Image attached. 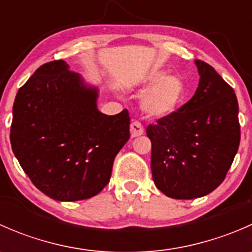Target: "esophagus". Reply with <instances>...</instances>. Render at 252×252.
Returning a JSON list of instances; mask_svg holds the SVG:
<instances>
[{"mask_svg":"<svg viewBox=\"0 0 252 252\" xmlns=\"http://www.w3.org/2000/svg\"><path fill=\"white\" fill-rule=\"evenodd\" d=\"M144 134V128L138 121L131 122L130 124V135L131 138H136V136H140Z\"/></svg>","mask_w":252,"mask_h":252,"instance_id":"1","label":"esophagus"}]
</instances>
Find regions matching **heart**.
<instances>
[{
  "label": "heart",
  "mask_w": 252,
  "mask_h": 252,
  "mask_svg": "<svg viewBox=\"0 0 252 252\" xmlns=\"http://www.w3.org/2000/svg\"><path fill=\"white\" fill-rule=\"evenodd\" d=\"M149 86L142 95L141 110L154 118H166L178 111L185 96V84L177 75H166L162 70H154L144 79Z\"/></svg>",
  "instance_id": "b5f03b06"
}]
</instances>
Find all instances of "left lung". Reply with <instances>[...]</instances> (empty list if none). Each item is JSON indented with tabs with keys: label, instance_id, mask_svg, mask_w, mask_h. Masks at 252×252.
I'll use <instances>...</instances> for the list:
<instances>
[{
	"label": "left lung",
	"instance_id": "left-lung-1",
	"mask_svg": "<svg viewBox=\"0 0 252 252\" xmlns=\"http://www.w3.org/2000/svg\"><path fill=\"white\" fill-rule=\"evenodd\" d=\"M195 95L175 113L150 124L151 172L157 189L168 197L205 196L224 180L240 142L234 90L202 61Z\"/></svg>",
	"mask_w": 252,
	"mask_h": 252
}]
</instances>
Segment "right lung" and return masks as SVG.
Wrapping results in <instances>:
<instances>
[{"label":"right lung","instance_id":"obj_1","mask_svg":"<svg viewBox=\"0 0 252 252\" xmlns=\"http://www.w3.org/2000/svg\"><path fill=\"white\" fill-rule=\"evenodd\" d=\"M97 97L98 89L62 60L42 64L18 90L12 150L32 184L51 199L79 201L97 195L130 138L128 111L101 113Z\"/></svg>","mask_w":252,"mask_h":252}]
</instances>
